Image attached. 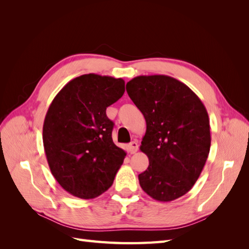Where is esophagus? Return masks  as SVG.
<instances>
[{"label": "esophagus", "instance_id": "obj_1", "mask_svg": "<svg viewBox=\"0 0 249 249\" xmlns=\"http://www.w3.org/2000/svg\"><path fill=\"white\" fill-rule=\"evenodd\" d=\"M138 143L136 142V141H133V142H131L130 144H129V148H130V152H131V154H135L138 150Z\"/></svg>", "mask_w": 249, "mask_h": 249}]
</instances>
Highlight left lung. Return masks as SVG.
Segmentation results:
<instances>
[{
	"label": "left lung",
	"mask_w": 249,
	"mask_h": 249,
	"mask_svg": "<svg viewBox=\"0 0 249 249\" xmlns=\"http://www.w3.org/2000/svg\"><path fill=\"white\" fill-rule=\"evenodd\" d=\"M126 92L146 122L140 150L148 158L138 176L150 197L171 201L199 178L210 153V119L199 97L180 81L164 74L138 76Z\"/></svg>",
	"instance_id": "obj_1"
}]
</instances>
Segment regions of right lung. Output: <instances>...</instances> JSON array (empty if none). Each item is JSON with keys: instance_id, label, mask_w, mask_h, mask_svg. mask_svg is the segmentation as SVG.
Instances as JSON below:
<instances>
[{"instance_id": "obj_1", "label": "right lung", "mask_w": 249, "mask_h": 249, "mask_svg": "<svg viewBox=\"0 0 249 249\" xmlns=\"http://www.w3.org/2000/svg\"><path fill=\"white\" fill-rule=\"evenodd\" d=\"M124 93V81L95 73L70 81L50 105L42 140L52 175L73 196L91 199L112 186L125 152L112 140L106 109Z\"/></svg>"}]
</instances>
